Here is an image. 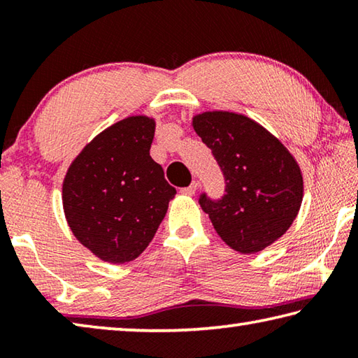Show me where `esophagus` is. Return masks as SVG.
I'll return each mask as SVG.
<instances>
[{"instance_id": "34e87169", "label": "esophagus", "mask_w": 358, "mask_h": 358, "mask_svg": "<svg viewBox=\"0 0 358 358\" xmlns=\"http://www.w3.org/2000/svg\"><path fill=\"white\" fill-rule=\"evenodd\" d=\"M196 191H197V181H192L189 186L183 187V189H181V192L186 194V196H192V194H196Z\"/></svg>"}]
</instances>
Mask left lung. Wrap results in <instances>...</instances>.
I'll return each mask as SVG.
<instances>
[{
    "mask_svg": "<svg viewBox=\"0 0 358 358\" xmlns=\"http://www.w3.org/2000/svg\"><path fill=\"white\" fill-rule=\"evenodd\" d=\"M194 131L211 150L226 181V194L199 199L217 235L232 250L256 254L292 226L303 201L295 157L264 126L234 112H203Z\"/></svg>",
    "mask_w": 358,
    "mask_h": 358,
    "instance_id": "1",
    "label": "left lung"
}]
</instances>
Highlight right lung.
I'll return each mask as SVG.
<instances>
[{"label":"right lung","mask_w":358,"mask_h":358,"mask_svg":"<svg viewBox=\"0 0 358 358\" xmlns=\"http://www.w3.org/2000/svg\"><path fill=\"white\" fill-rule=\"evenodd\" d=\"M155 126L145 115L118 121L96 136L66 172V221L104 262L124 264L141 256L177 194L150 156Z\"/></svg>","instance_id":"add662e5"}]
</instances>
